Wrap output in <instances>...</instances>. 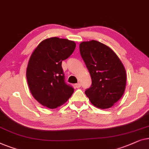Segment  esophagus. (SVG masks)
Masks as SVG:
<instances>
[{
    "instance_id": "esophagus-1",
    "label": "esophagus",
    "mask_w": 149,
    "mask_h": 149,
    "mask_svg": "<svg viewBox=\"0 0 149 149\" xmlns=\"http://www.w3.org/2000/svg\"><path fill=\"white\" fill-rule=\"evenodd\" d=\"M75 86H76L77 88H80V86H81V84H80V83H77V84H75Z\"/></svg>"
}]
</instances>
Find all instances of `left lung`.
Instances as JSON below:
<instances>
[{"label": "left lung", "instance_id": "obj_1", "mask_svg": "<svg viewBox=\"0 0 149 149\" xmlns=\"http://www.w3.org/2000/svg\"><path fill=\"white\" fill-rule=\"evenodd\" d=\"M79 51L92 79L85 94L96 107H111L124 93L126 73L123 65L112 49L100 42H83Z\"/></svg>", "mask_w": 149, "mask_h": 149}]
</instances>
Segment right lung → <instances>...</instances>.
<instances>
[{"mask_svg": "<svg viewBox=\"0 0 149 149\" xmlns=\"http://www.w3.org/2000/svg\"><path fill=\"white\" fill-rule=\"evenodd\" d=\"M75 43L53 37L39 44L29 60L26 77L32 96L49 109L64 104L74 89L65 80L62 61L74 51Z\"/></svg>", "mask_w": 149, "mask_h": 149, "instance_id": "1", "label": "right lung"}]
</instances>
